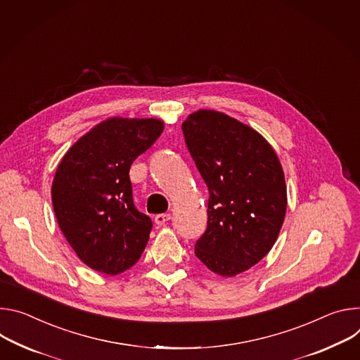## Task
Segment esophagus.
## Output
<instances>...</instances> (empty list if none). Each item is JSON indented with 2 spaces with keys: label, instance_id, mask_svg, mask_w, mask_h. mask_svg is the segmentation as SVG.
Wrapping results in <instances>:
<instances>
[{
  "label": "esophagus",
  "instance_id": "obj_1",
  "mask_svg": "<svg viewBox=\"0 0 360 360\" xmlns=\"http://www.w3.org/2000/svg\"><path fill=\"white\" fill-rule=\"evenodd\" d=\"M170 219H172L170 213H163V214H157L154 217V221H155L157 226H165Z\"/></svg>",
  "mask_w": 360,
  "mask_h": 360
}]
</instances>
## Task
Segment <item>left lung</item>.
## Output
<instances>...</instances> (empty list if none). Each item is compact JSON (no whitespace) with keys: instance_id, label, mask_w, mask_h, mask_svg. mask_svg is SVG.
<instances>
[{"instance_id":"left-lung-1","label":"left lung","mask_w":360,"mask_h":360,"mask_svg":"<svg viewBox=\"0 0 360 360\" xmlns=\"http://www.w3.org/2000/svg\"><path fill=\"white\" fill-rule=\"evenodd\" d=\"M181 129L210 194L194 253L219 276L240 274L271 250L285 221L281 160L260 133L216 110L191 112Z\"/></svg>"}]
</instances>
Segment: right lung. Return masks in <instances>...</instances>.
Returning a JSON list of instances; mask_svg holds the SVG:
<instances>
[{
	"label": "right lung",
	"instance_id": "obj_1",
	"mask_svg": "<svg viewBox=\"0 0 360 360\" xmlns=\"http://www.w3.org/2000/svg\"><path fill=\"white\" fill-rule=\"evenodd\" d=\"M165 130L158 118L110 117L79 137L57 167L51 198L78 259L110 276L137 263L151 220L133 203L130 167Z\"/></svg>",
	"mask_w": 360,
	"mask_h": 360
}]
</instances>
